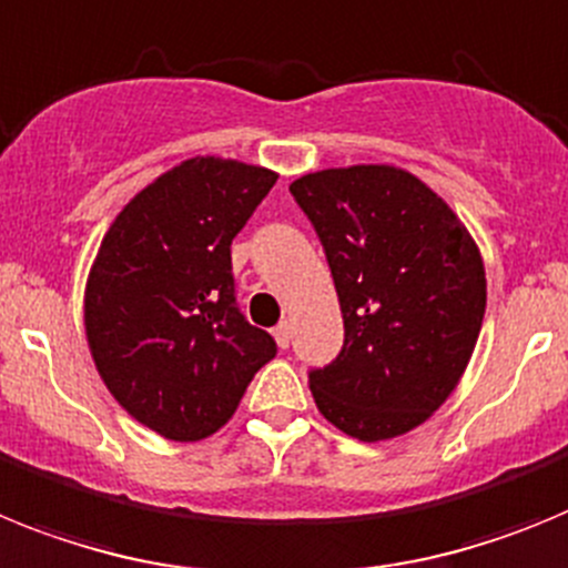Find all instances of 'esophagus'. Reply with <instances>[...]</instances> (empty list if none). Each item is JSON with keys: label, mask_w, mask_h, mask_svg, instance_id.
<instances>
[{"label": "esophagus", "mask_w": 568, "mask_h": 568, "mask_svg": "<svg viewBox=\"0 0 568 568\" xmlns=\"http://www.w3.org/2000/svg\"><path fill=\"white\" fill-rule=\"evenodd\" d=\"M274 339H277L280 348H288V343H291V323H288V320H283V323L274 328Z\"/></svg>", "instance_id": "34e87169"}]
</instances>
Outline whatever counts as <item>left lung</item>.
Masks as SVG:
<instances>
[{"label": "left lung", "mask_w": 568, "mask_h": 568, "mask_svg": "<svg viewBox=\"0 0 568 568\" xmlns=\"http://www.w3.org/2000/svg\"><path fill=\"white\" fill-rule=\"evenodd\" d=\"M312 220L343 312V352L308 374L325 420L363 443L426 423L455 392L486 314L475 236L397 165H348L288 185Z\"/></svg>", "instance_id": "left-lung-1"}]
</instances>
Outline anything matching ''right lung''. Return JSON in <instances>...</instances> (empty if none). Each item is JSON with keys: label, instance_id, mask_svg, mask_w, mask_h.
Segmentation results:
<instances>
[{"label": "right lung", "instance_id": "obj_1", "mask_svg": "<svg viewBox=\"0 0 568 568\" xmlns=\"http://www.w3.org/2000/svg\"><path fill=\"white\" fill-rule=\"evenodd\" d=\"M274 182L271 168L191 156L102 236L82 305L88 348L113 400L165 440L220 432L277 354L236 308L231 274V240Z\"/></svg>", "mask_w": 568, "mask_h": 568}]
</instances>
